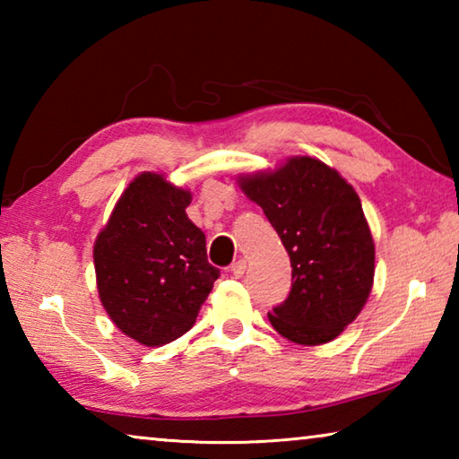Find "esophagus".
<instances>
[{"instance_id":"1","label":"esophagus","mask_w":459,"mask_h":459,"mask_svg":"<svg viewBox=\"0 0 459 459\" xmlns=\"http://www.w3.org/2000/svg\"><path fill=\"white\" fill-rule=\"evenodd\" d=\"M245 271H247V263L243 259H238L237 263H232L230 265V273L235 277H243Z\"/></svg>"}]
</instances>
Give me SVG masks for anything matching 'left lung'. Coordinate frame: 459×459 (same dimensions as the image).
Here are the masks:
<instances>
[{
    "mask_svg": "<svg viewBox=\"0 0 459 459\" xmlns=\"http://www.w3.org/2000/svg\"><path fill=\"white\" fill-rule=\"evenodd\" d=\"M237 184L263 208L291 261V291L267 314L271 325L304 346L338 338L362 312L375 281V240L359 194L309 155L243 174Z\"/></svg>",
    "mask_w": 459,
    "mask_h": 459,
    "instance_id": "1",
    "label": "left lung"
}]
</instances>
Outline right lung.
Wrapping results in <instances>:
<instances>
[{"label": "right lung", "mask_w": 459, "mask_h": 459, "mask_svg": "<svg viewBox=\"0 0 459 459\" xmlns=\"http://www.w3.org/2000/svg\"><path fill=\"white\" fill-rule=\"evenodd\" d=\"M192 192L164 174L142 172L115 204L92 247L97 290L117 328L147 348L184 336L219 269L186 208Z\"/></svg>", "instance_id": "obj_1"}]
</instances>
